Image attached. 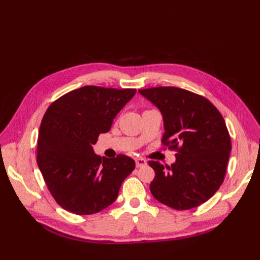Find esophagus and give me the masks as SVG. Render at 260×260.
<instances>
[{"instance_id":"esophagus-1","label":"esophagus","mask_w":260,"mask_h":260,"mask_svg":"<svg viewBox=\"0 0 260 260\" xmlns=\"http://www.w3.org/2000/svg\"><path fill=\"white\" fill-rule=\"evenodd\" d=\"M146 165H147V161L144 158H137L136 159V167L137 168H141V167H144Z\"/></svg>"}]
</instances>
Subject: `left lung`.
<instances>
[{"instance_id": "left-lung-1", "label": "left lung", "mask_w": 260, "mask_h": 260, "mask_svg": "<svg viewBox=\"0 0 260 260\" xmlns=\"http://www.w3.org/2000/svg\"><path fill=\"white\" fill-rule=\"evenodd\" d=\"M139 92L160 111L161 142L177 150L171 167L148 161L155 172L152 196L176 210L204 204L223 182L232 150L223 117L206 98L182 88L153 87Z\"/></svg>"}]
</instances>
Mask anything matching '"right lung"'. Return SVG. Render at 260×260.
I'll return each instance as SVG.
<instances>
[{
  "label": "right lung",
  "mask_w": 260,
  "mask_h": 260,
  "mask_svg": "<svg viewBox=\"0 0 260 260\" xmlns=\"http://www.w3.org/2000/svg\"><path fill=\"white\" fill-rule=\"evenodd\" d=\"M136 89L84 86L47 109L39 128L37 162L55 202L77 215L99 213L117 199L136 164L126 155H96L92 146Z\"/></svg>",
  "instance_id": "1"
}]
</instances>
